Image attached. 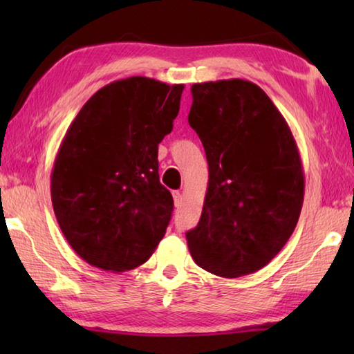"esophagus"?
Returning <instances> with one entry per match:
<instances>
[{"mask_svg":"<svg viewBox=\"0 0 354 354\" xmlns=\"http://www.w3.org/2000/svg\"><path fill=\"white\" fill-rule=\"evenodd\" d=\"M171 195H173V201H175V206H176V207L181 206V203H183V194H181V192H179V190H173Z\"/></svg>","mask_w":354,"mask_h":354,"instance_id":"obj_1","label":"esophagus"}]
</instances>
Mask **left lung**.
I'll use <instances>...</instances> for the list:
<instances>
[{
	"instance_id": "1",
	"label": "left lung",
	"mask_w": 354,
	"mask_h": 354,
	"mask_svg": "<svg viewBox=\"0 0 354 354\" xmlns=\"http://www.w3.org/2000/svg\"><path fill=\"white\" fill-rule=\"evenodd\" d=\"M189 124L205 147L209 183L185 239L196 266L221 278L266 267L298 223L304 175L281 112L245 80L192 86Z\"/></svg>"
}]
</instances>
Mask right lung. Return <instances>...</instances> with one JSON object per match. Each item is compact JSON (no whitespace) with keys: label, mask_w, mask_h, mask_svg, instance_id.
I'll list each match as a JSON object with an SVG mask.
<instances>
[{"label":"right lung","mask_w":354,"mask_h":354,"mask_svg":"<svg viewBox=\"0 0 354 354\" xmlns=\"http://www.w3.org/2000/svg\"><path fill=\"white\" fill-rule=\"evenodd\" d=\"M183 91L145 76L113 81L67 129L51 201L70 247L91 266L131 270L162 241L173 198L159 181L158 145L171 133Z\"/></svg>","instance_id":"right-lung-1"}]
</instances>
